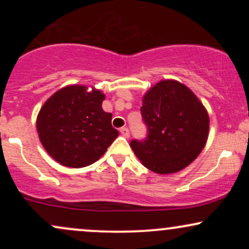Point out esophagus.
Wrapping results in <instances>:
<instances>
[{"label":"esophagus","instance_id":"obj_1","mask_svg":"<svg viewBox=\"0 0 249 249\" xmlns=\"http://www.w3.org/2000/svg\"><path fill=\"white\" fill-rule=\"evenodd\" d=\"M121 133L125 137V138H128V137H130V130H128L127 127H122Z\"/></svg>","mask_w":249,"mask_h":249}]
</instances>
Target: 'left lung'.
<instances>
[{"mask_svg":"<svg viewBox=\"0 0 249 249\" xmlns=\"http://www.w3.org/2000/svg\"><path fill=\"white\" fill-rule=\"evenodd\" d=\"M147 134L130 142L137 158L156 173H174L190 165L206 144L210 118L187 87L161 81L142 98Z\"/></svg>","mask_w":249,"mask_h":249,"instance_id":"1","label":"left lung"}]
</instances>
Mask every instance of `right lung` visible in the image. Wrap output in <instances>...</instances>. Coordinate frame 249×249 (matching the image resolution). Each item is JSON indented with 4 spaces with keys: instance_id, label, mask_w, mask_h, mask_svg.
Wrapping results in <instances>:
<instances>
[{
    "instance_id": "1",
    "label": "right lung",
    "mask_w": 249,
    "mask_h": 249,
    "mask_svg": "<svg viewBox=\"0 0 249 249\" xmlns=\"http://www.w3.org/2000/svg\"><path fill=\"white\" fill-rule=\"evenodd\" d=\"M98 90L71 85L45 102L37 117V132L47 152L68 167H84L98 160L118 137L111 113L104 112Z\"/></svg>"
}]
</instances>
